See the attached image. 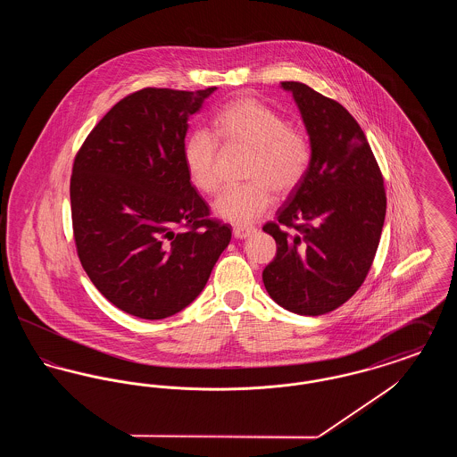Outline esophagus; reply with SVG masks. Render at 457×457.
Here are the masks:
<instances>
[{
  "label": "esophagus",
  "mask_w": 457,
  "mask_h": 457,
  "mask_svg": "<svg viewBox=\"0 0 457 457\" xmlns=\"http://www.w3.org/2000/svg\"><path fill=\"white\" fill-rule=\"evenodd\" d=\"M253 231H255V228H252V226H235L233 228V235H235V238L238 239L248 238Z\"/></svg>",
  "instance_id": "34e87169"
}]
</instances>
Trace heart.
Wrapping results in <instances>:
<instances>
[{"label":"heart","instance_id":"heart-1","mask_svg":"<svg viewBox=\"0 0 457 457\" xmlns=\"http://www.w3.org/2000/svg\"><path fill=\"white\" fill-rule=\"evenodd\" d=\"M212 127L226 147L252 154L245 171L250 181L229 187L216 198L219 218L248 224L270 207L274 192L287 195L303 181L312 162L310 140L303 131L289 127L276 109L253 97H238L219 109ZM218 140L209 131L195 130L183 145L188 178L204 194H216L220 187Z\"/></svg>","mask_w":457,"mask_h":457}]
</instances>
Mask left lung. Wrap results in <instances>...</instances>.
Instances as JSON below:
<instances>
[{
	"instance_id": "left-lung-1",
	"label": "left lung",
	"mask_w": 457,
	"mask_h": 457,
	"mask_svg": "<svg viewBox=\"0 0 457 457\" xmlns=\"http://www.w3.org/2000/svg\"><path fill=\"white\" fill-rule=\"evenodd\" d=\"M293 94L310 137L312 162L263 231L278 252L263 272L267 293L298 315H324L363 284L386 219L380 168L356 120L337 101L300 82Z\"/></svg>"
}]
</instances>
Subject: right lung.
Instances as JSON below:
<instances>
[{"label":"right lung","instance_id":"1","mask_svg":"<svg viewBox=\"0 0 457 457\" xmlns=\"http://www.w3.org/2000/svg\"><path fill=\"white\" fill-rule=\"evenodd\" d=\"M216 90L147 87L88 133L70 179L77 253L120 310L171 317L202 293L231 226L209 218L183 161L188 118Z\"/></svg>","mask_w":457,"mask_h":457}]
</instances>
